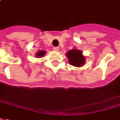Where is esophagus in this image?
<instances>
[{"label":"esophagus","mask_w":120,"mask_h":120,"mask_svg":"<svg viewBox=\"0 0 120 120\" xmlns=\"http://www.w3.org/2000/svg\"><path fill=\"white\" fill-rule=\"evenodd\" d=\"M53 50L55 51H57L59 50V47H53Z\"/></svg>","instance_id":"obj_1"}]
</instances>
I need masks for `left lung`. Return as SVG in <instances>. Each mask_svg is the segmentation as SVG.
Listing matches in <instances>:
<instances>
[{
    "instance_id": "1",
    "label": "left lung",
    "mask_w": 120,
    "mask_h": 120,
    "mask_svg": "<svg viewBox=\"0 0 120 120\" xmlns=\"http://www.w3.org/2000/svg\"><path fill=\"white\" fill-rule=\"evenodd\" d=\"M82 53L81 50L73 49L67 53V56L69 59L70 64L75 67H81L83 64L86 59L82 55Z\"/></svg>"
}]
</instances>
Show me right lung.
<instances>
[{"label": "right lung", "instance_id": "1", "mask_svg": "<svg viewBox=\"0 0 120 120\" xmlns=\"http://www.w3.org/2000/svg\"><path fill=\"white\" fill-rule=\"evenodd\" d=\"M45 53V51H38V53H37V55H36V57H42Z\"/></svg>", "mask_w": 120, "mask_h": 120}]
</instances>
